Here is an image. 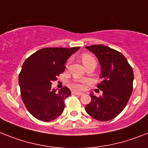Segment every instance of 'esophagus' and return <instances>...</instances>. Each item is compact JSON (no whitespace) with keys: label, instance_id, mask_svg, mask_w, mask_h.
I'll return each mask as SVG.
<instances>
[{"label":"esophagus","instance_id":"34e87169","mask_svg":"<svg viewBox=\"0 0 148 148\" xmlns=\"http://www.w3.org/2000/svg\"><path fill=\"white\" fill-rule=\"evenodd\" d=\"M71 93H72L73 95H83V92H77V91H72Z\"/></svg>","mask_w":148,"mask_h":148}]
</instances>
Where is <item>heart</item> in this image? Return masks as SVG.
<instances>
[{
  "instance_id": "heart-1",
  "label": "heart",
  "mask_w": 148,
  "mask_h": 148,
  "mask_svg": "<svg viewBox=\"0 0 148 148\" xmlns=\"http://www.w3.org/2000/svg\"><path fill=\"white\" fill-rule=\"evenodd\" d=\"M81 60L83 62V65H86L87 63H89V62H96V60L95 59L93 56L92 55L88 54V53H85L83 54L81 56ZM73 86L75 88H77V89H83L84 88V85L81 83V82L76 81L73 83Z\"/></svg>"
}]
</instances>
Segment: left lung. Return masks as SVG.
I'll return each instance as SVG.
<instances>
[{
  "label": "left lung",
  "instance_id": "obj_1",
  "mask_svg": "<svg viewBox=\"0 0 148 148\" xmlns=\"http://www.w3.org/2000/svg\"><path fill=\"white\" fill-rule=\"evenodd\" d=\"M95 54L101 64L103 80L97 88L103 92L99 97L90 94L92 101L86 111L93 119L102 121L113 119L120 114L133 92L134 75L132 67L121 53L103 45L86 47Z\"/></svg>",
  "mask_w": 148,
  "mask_h": 148
}]
</instances>
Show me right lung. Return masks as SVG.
I'll list each match as a JSON object with an SVG mask.
<instances>
[{
  "instance_id": "right-lung-1",
  "label": "right lung",
  "mask_w": 148,
  "mask_h": 148,
  "mask_svg": "<svg viewBox=\"0 0 148 148\" xmlns=\"http://www.w3.org/2000/svg\"><path fill=\"white\" fill-rule=\"evenodd\" d=\"M79 49L45 47L24 61L18 76L21 96L27 110L36 119L51 121L62 113L64 100L71 95V91L65 86L57 92L51 84L64 72L67 60Z\"/></svg>"
}]
</instances>
